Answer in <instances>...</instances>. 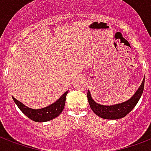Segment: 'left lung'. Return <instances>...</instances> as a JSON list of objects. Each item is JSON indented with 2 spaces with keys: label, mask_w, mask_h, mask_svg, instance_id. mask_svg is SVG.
Listing matches in <instances>:
<instances>
[{
  "label": "left lung",
  "mask_w": 151,
  "mask_h": 151,
  "mask_svg": "<svg viewBox=\"0 0 151 151\" xmlns=\"http://www.w3.org/2000/svg\"><path fill=\"white\" fill-rule=\"evenodd\" d=\"M144 83H145V78L143 79L142 82L138 90L132 96V98L129 99V100L121 103V104L110 105V106L101 105L94 101V99L91 98V92L90 91H87V99H88L90 107L92 109V111H94L97 116H100L103 119L117 120V119L123 118L133 110V108L137 104V102L139 101L140 98L142 95L143 90H144Z\"/></svg>",
  "instance_id": "8db88e82"
}]
</instances>
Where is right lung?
<instances>
[{
    "instance_id": "right-lung-1",
    "label": "right lung",
    "mask_w": 151,
    "mask_h": 151,
    "mask_svg": "<svg viewBox=\"0 0 151 151\" xmlns=\"http://www.w3.org/2000/svg\"><path fill=\"white\" fill-rule=\"evenodd\" d=\"M67 91L65 93H64L58 100H56L52 104L47 106L46 108H40V109H32L25 106L21 102L17 100L14 97H13V99L14 103L17 104L18 108L21 110L23 113L31 120L35 122H45L49 121L56 118L61 113L65 104L66 95L68 94Z\"/></svg>"
}]
</instances>
